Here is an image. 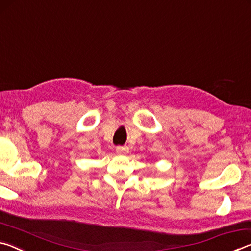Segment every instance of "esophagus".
<instances>
[{"label": "esophagus", "instance_id": "obj_1", "mask_svg": "<svg viewBox=\"0 0 251 251\" xmlns=\"http://www.w3.org/2000/svg\"><path fill=\"white\" fill-rule=\"evenodd\" d=\"M116 151L118 152V154H127V152H128V147H127V146H117Z\"/></svg>", "mask_w": 251, "mask_h": 251}]
</instances>
